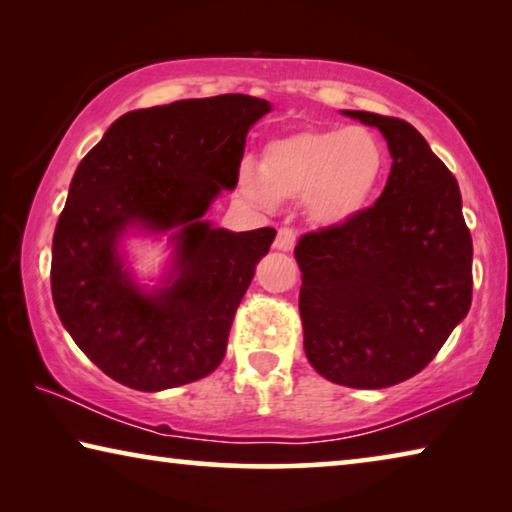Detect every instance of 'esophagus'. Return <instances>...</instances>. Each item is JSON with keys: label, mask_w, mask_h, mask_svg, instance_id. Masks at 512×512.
Masks as SVG:
<instances>
[{"label": "esophagus", "mask_w": 512, "mask_h": 512, "mask_svg": "<svg viewBox=\"0 0 512 512\" xmlns=\"http://www.w3.org/2000/svg\"><path fill=\"white\" fill-rule=\"evenodd\" d=\"M293 246H296V230L289 228V225H284V228L277 230L275 248L282 250V253H291Z\"/></svg>", "instance_id": "obj_1"}]
</instances>
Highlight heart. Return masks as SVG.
<instances>
[{"label": "heart", "mask_w": 512, "mask_h": 512, "mask_svg": "<svg viewBox=\"0 0 512 512\" xmlns=\"http://www.w3.org/2000/svg\"><path fill=\"white\" fill-rule=\"evenodd\" d=\"M384 171V144L370 128H300L266 142L259 169L241 167L239 189L262 207L302 198L316 223L339 225L366 210Z\"/></svg>", "instance_id": "heart-1"}]
</instances>
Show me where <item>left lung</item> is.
<instances>
[{
  "label": "left lung",
  "instance_id": "obj_1",
  "mask_svg": "<svg viewBox=\"0 0 512 512\" xmlns=\"http://www.w3.org/2000/svg\"><path fill=\"white\" fill-rule=\"evenodd\" d=\"M343 115L379 128L393 164L375 205L298 241L305 354L334 384L386 388L427 368L470 311L472 235L456 178L409 121Z\"/></svg>",
  "mask_w": 512,
  "mask_h": 512
}]
</instances>
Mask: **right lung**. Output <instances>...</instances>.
Segmentation results:
<instances>
[{"mask_svg":"<svg viewBox=\"0 0 512 512\" xmlns=\"http://www.w3.org/2000/svg\"><path fill=\"white\" fill-rule=\"evenodd\" d=\"M271 110L248 94L133 110L85 155L51 246L60 323L92 363L135 391H164L216 370L273 228L228 232L203 214L235 189L246 135ZM131 227L171 231L165 287L144 292L123 268Z\"/></svg>","mask_w":512,"mask_h":512,"instance_id":"obj_1","label":"right lung"}]
</instances>
